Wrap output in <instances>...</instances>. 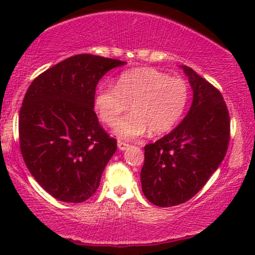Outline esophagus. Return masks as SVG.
I'll return each mask as SVG.
<instances>
[{
  "label": "esophagus",
  "mask_w": 255,
  "mask_h": 255,
  "mask_svg": "<svg viewBox=\"0 0 255 255\" xmlns=\"http://www.w3.org/2000/svg\"><path fill=\"white\" fill-rule=\"evenodd\" d=\"M118 147H119V150L125 151V150H127L128 147H129V145H128L127 142H124V141H121V140H119V141H118Z\"/></svg>",
  "instance_id": "esophagus-1"
}]
</instances>
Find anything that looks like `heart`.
<instances>
[{
  "mask_svg": "<svg viewBox=\"0 0 255 255\" xmlns=\"http://www.w3.org/2000/svg\"><path fill=\"white\" fill-rule=\"evenodd\" d=\"M189 98L188 85L153 68H134L120 74L116 85L98 87L95 107L107 125L115 124L131 104L132 114L116 123L114 133L134 139L147 133H166L180 121Z\"/></svg>",
  "mask_w": 255,
  "mask_h": 255,
  "instance_id": "heart-1",
  "label": "heart"
}]
</instances>
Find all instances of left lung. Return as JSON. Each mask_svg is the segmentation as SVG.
<instances>
[{"instance_id": "left-lung-1", "label": "left lung", "mask_w": 255, "mask_h": 255, "mask_svg": "<svg viewBox=\"0 0 255 255\" xmlns=\"http://www.w3.org/2000/svg\"><path fill=\"white\" fill-rule=\"evenodd\" d=\"M181 68L193 90L191 109L175 129L145 146L140 172L142 193L159 207L194 197L218 169L229 144L230 119L221 92L192 68Z\"/></svg>"}]
</instances>
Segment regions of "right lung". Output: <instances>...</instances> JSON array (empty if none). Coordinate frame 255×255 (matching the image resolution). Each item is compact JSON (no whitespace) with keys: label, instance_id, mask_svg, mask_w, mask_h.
<instances>
[{"label":"right lung","instance_id":"right-lung-1","mask_svg":"<svg viewBox=\"0 0 255 255\" xmlns=\"http://www.w3.org/2000/svg\"><path fill=\"white\" fill-rule=\"evenodd\" d=\"M126 64L81 54L55 64L32 81L19 114L20 150L32 176L64 203H83L97 191L118 148L95 113L98 81Z\"/></svg>","mask_w":255,"mask_h":255}]
</instances>
